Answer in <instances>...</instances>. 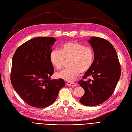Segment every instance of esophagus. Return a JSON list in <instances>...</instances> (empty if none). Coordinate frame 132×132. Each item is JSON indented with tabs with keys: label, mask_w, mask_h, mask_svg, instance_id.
I'll return each instance as SVG.
<instances>
[{
	"label": "esophagus",
	"mask_w": 132,
	"mask_h": 132,
	"mask_svg": "<svg viewBox=\"0 0 132 132\" xmlns=\"http://www.w3.org/2000/svg\"><path fill=\"white\" fill-rule=\"evenodd\" d=\"M67 85L68 86H70V87H76L77 84L74 82H67Z\"/></svg>",
	"instance_id": "esophagus-1"
}]
</instances>
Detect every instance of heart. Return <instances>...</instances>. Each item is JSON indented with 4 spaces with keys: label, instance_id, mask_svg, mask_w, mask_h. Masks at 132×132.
<instances>
[{
    "label": "heart",
    "instance_id": "obj_1",
    "mask_svg": "<svg viewBox=\"0 0 132 132\" xmlns=\"http://www.w3.org/2000/svg\"><path fill=\"white\" fill-rule=\"evenodd\" d=\"M69 59V67L55 73L57 78L72 82L79 75L90 69L94 59V50L90 46H84L77 42H68L62 44L60 50L55 49L50 52L49 60L52 65L60 70L65 59Z\"/></svg>",
    "mask_w": 132,
    "mask_h": 132
}]
</instances>
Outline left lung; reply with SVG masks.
I'll list each match as a JSON object with an SVG mask.
<instances>
[{
  "instance_id": "left-lung-1",
  "label": "left lung",
  "mask_w": 132,
  "mask_h": 132,
  "mask_svg": "<svg viewBox=\"0 0 132 132\" xmlns=\"http://www.w3.org/2000/svg\"><path fill=\"white\" fill-rule=\"evenodd\" d=\"M94 50V59L91 68L78 84L84 89L80 99L82 104L94 106L107 100L112 95L121 76V66L116 51L110 42L92 37L88 40ZM92 80L85 81L88 77Z\"/></svg>"
}]
</instances>
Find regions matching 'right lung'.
<instances>
[{"label": "right lung", "mask_w": 132, "mask_h": 132, "mask_svg": "<svg viewBox=\"0 0 132 132\" xmlns=\"http://www.w3.org/2000/svg\"><path fill=\"white\" fill-rule=\"evenodd\" d=\"M55 41L52 37L33 38L18 47L12 57L11 84L21 98L32 107L52 105L65 86L62 79L50 78L54 69L49 55Z\"/></svg>", "instance_id": "obj_1"}]
</instances>
